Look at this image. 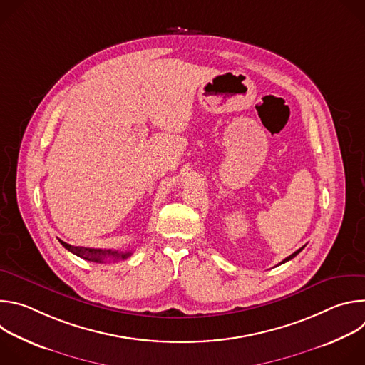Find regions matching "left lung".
<instances>
[{
	"mask_svg": "<svg viewBox=\"0 0 365 365\" xmlns=\"http://www.w3.org/2000/svg\"><path fill=\"white\" fill-rule=\"evenodd\" d=\"M303 248H304V245H303V247H302V248H299V250H297V251H294V252H293V254H292V255H289V257H287V258H284V259H283V262H282V263H280V264H283V263H286V262H289V259H292V258H293V257H296V255H297V254H299V252H300V251H302V250H303Z\"/></svg>",
	"mask_w": 365,
	"mask_h": 365,
	"instance_id": "left-lung-1",
	"label": "left lung"
}]
</instances>
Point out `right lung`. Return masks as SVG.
<instances>
[{
	"label": "right lung",
	"mask_w": 365,
	"mask_h": 365,
	"mask_svg": "<svg viewBox=\"0 0 365 365\" xmlns=\"http://www.w3.org/2000/svg\"><path fill=\"white\" fill-rule=\"evenodd\" d=\"M61 244L69 250L71 252H73L75 255L83 258V259H88V262H93V263H103L106 262L107 258H114V259H118V258H127L131 255V251H127V252H118V251H113V250H101V248H86V247H73L71 244H66L65 241L59 240Z\"/></svg>",
	"instance_id": "right-lung-1"
}]
</instances>
